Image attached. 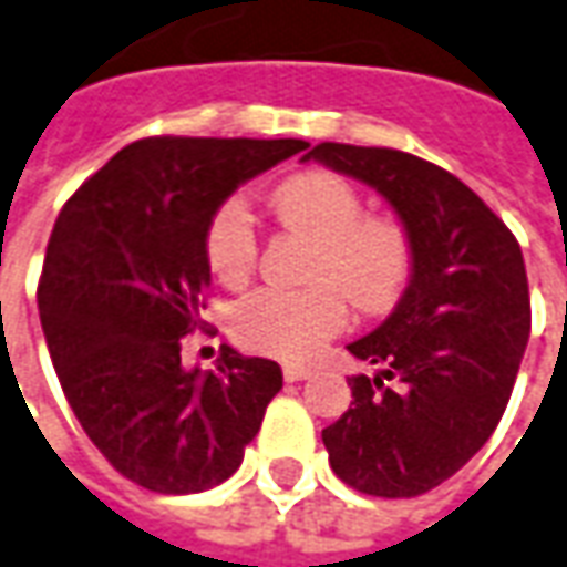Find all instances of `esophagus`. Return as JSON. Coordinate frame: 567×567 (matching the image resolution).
Returning <instances> with one entry per match:
<instances>
[{"instance_id":"esophagus-1","label":"esophagus","mask_w":567,"mask_h":567,"mask_svg":"<svg viewBox=\"0 0 567 567\" xmlns=\"http://www.w3.org/2000/svg\"><path fill=\"white\" fill-rule=\"evenodd\" d=\"M285 381H307L313 379V369L310 365H298V363H288L282 369Z\"/></svg>"}]
</instances>
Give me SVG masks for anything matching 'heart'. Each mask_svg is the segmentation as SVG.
<instances>
[{"label": "heart", "instance_id": "obj_1", "mask_svg": "<svg viewBox=\"0 0 567 567\" xmlns=\"http://www.w3.org/2000/svg\"><path fill=\"white\" fill-rule=\"evenodd\" d=\"M272 210L285 226L313 241L303 291L260 288L233 307L235 338L272 357H307L348 319V300L363 313L388 310L413 269V241L391 214H363V198L344 176L298 173L272 192ZM207 267L235 285L257 264L251 210L238 198L219 204L204 235Z\"/></svg>", "mask_w": 567, "mask_h": 567}]
</instances>
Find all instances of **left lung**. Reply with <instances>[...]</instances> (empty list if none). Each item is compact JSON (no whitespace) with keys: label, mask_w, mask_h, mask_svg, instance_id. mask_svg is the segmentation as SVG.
I'll return each mask as SVG.
<instances>
[{"label":"left lung","mask_w":567,"mask_h":567,"mask_svg":"<svg viewBox=\"0 0 567 567\" xmlns=\"http://www.w3.org/2000/svg\"><path fill=\"white\" fill-rule=\"evenodd\" d=\"M303 161L375 188L413 241L394 313L348 344L381 372L348 379L350 410L322 431L329 462L360 494H429L506 413L530 334L522 248L472 188L415 154L319 142Z\"/></svg>","instance_id":"obj_1"}]
</instances>
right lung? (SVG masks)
<instances>
[{
    "label": "right lung",
    "instance_id": "right-lung-1",
    "mask_svg": "<svg viewBox=\"0 0 567 567\" xmlns=\"http://www.w3.org/2000/svg\"><path fill=\"white\" fill-rule=\"evenodd\" d=\"M303 138H138L61 207L42 260V332L90 441L154 494H202L241 465L282 369L219 350L183 369L210 267L204 235L241 183Z\"/></svg>",
    "mask_w": 567,
    "mask_h": 567
}]
</instances>
